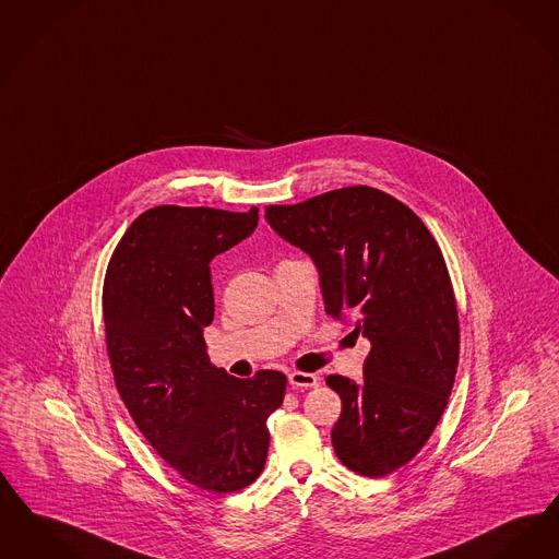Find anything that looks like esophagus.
I'll return each mask as SVG.
<instances>
[{"instance_id":"1","label":"esophagus","mask_w":559,"mask_h":559,"mask_svg":"<svg viewBox=\"0 0 559 559\" xmlns=\"http://www.w3.org/2000/svg\"><path fill=\"white\" fill-rule=\"evenodd\" d=\"M289 382L293 386H306V389H310V386H318V377L312 374V372H290Z\"/></svg>"}]
</instances>
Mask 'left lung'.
I'll list each match as a JSON object with an SVG mask.
<instances>
[{
  "mask_svg": "<svg viewBox=\"0 0 559 559\" xmlns=\"http://www.w3.org/2000/svg\"><path fill=\"white\" fill-rule=\"evenodd\" d=\"M266 221L312 258L326 313L372 343L364 379H326L341 397L336 457L370 478L402 468L439 423L460 358L441 249L407 205L372 187L270 205Z\"/></svg>",
  "mask_w": 559,
  "mask_h": 559,
  "instance_id": "obj_1",
  "label": "left lung"
}]
</instances>
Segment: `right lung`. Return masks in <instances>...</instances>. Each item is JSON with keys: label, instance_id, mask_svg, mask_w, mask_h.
Returning a JSON list of instances; mask_svg holds the SVG:
<instances>
[{"label": "right lung", "instance_id": "add662e5", "mask_svg": "<svg viewBox=\"0 0 559 559\" xmlns=\"http://www.w3.org/2000/svg\"><path fill=\"white\" fill-rule=\"evenodd\" d=\"M258 226V207L157 205L114 249L104 322L116 389L143 437L191 485L233 492L266 464V420L287 377L235 379L210 364L203 329L214 320L210 262Z\"/></svg>", "mask_w": 559, "mask_h": 559}]
</instances>
